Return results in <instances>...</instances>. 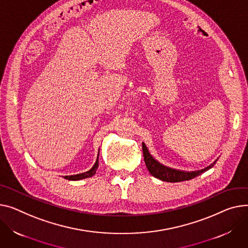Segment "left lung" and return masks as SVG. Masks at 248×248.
<instances>
[{"label":"left lung","mask_w":248,"mask_h":248,"mask_svg":"<svg viewBox=\"0 0 248 248\" xmlns=\"http://www.w3.org/2000/svg\"><path fill=\"white\" fill-rule=\"evenodd\" d=\"M142 153H143V158H144L145 166H146L148 171L151 172V174L154 175L155 177L160 179V180L168 181V183H178V181L189 180V179H191V178H193L197 175L203 173L204 171L208 170L217 162V161H214V163H212L211 166L207 167L204 170L187 172V171H180V170H177L170 169V168L162 166V164L157 162L151 155L150 152H148L147 147L145 146V144L143 142H142Z\"/></svg>","instance_id":"1"}]
</instances>
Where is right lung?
I'll return each mask as SVG.
<instances>
[{
    "instance_id": "obj_1",
    "label": "right lung",
    "mask_w": 248,
    "mask_h": 248,
    "mask_svg": "<svg viewBox=\"0 0 248 248\" xmlns=\"http://www.w3.org/2000/svg\"><path fill=\"white\" fill-rule=\"evenodd\" d=\"M97 167H98V157L94 163V166L87 172H84V173H79V174H76V175H71V176H64L65 179H69V180H79V179H82V178H87V177H91L93 176L96 170H97Z\"/></svg>"
}]
</instances>
